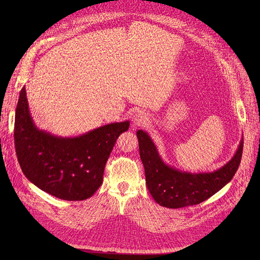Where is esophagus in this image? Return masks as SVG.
Segmentation results:
<instances>
[{
  "label": "esophagus",
  "instance_id": "1",
  "mask_svg": "<svg viewBox=\"0 0 260 260\" xmlns=\"http://www.w3.org/2000/svg\"><path fill=\"white\" fill-rule=\"evenodd\" d=\"M147 121V115L143 111L135 112L132 116L133 126H142Z\"/></svg>",
  "mask_w": 260,
  "mask_h": 260
}]
</instances>
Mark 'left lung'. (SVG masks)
<instances>
[{"label": "left lung", "mask_w": 260, "mask_h": 260, "mask_svg": "<svg viewBox=\"0 0 260 260\" xmlns=\"http://www.w3.org/2000/svg\"><path fill=\"white\" fill-rule=\"evenodd\" d=\"M137 138L148 192L160 206L169 209L194 206L220 190L238 170L243 148L241 138L234 156L224 166L214 172L190 173L167 165L146 132L138 131Z\"/></svg>", "instance_id": "obj_1"}]
</instances>
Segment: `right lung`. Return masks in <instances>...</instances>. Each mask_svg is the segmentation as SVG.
<instances>
[{
    "instance_id": "add662e5",
    "label": "right lung",
    "mask_w": 260,
    "mask_h": 260,
    "mask_svg": "<svg viewBox=\"0 0 260 260\" xmlns=\"http://www.w3.org/2000/svg\"><path fill=\"white\" fill-rule=\"evenodd\" d=\"M129 121L115 122L77 137H61L35 124L25 87L16 109L15 143L20 167L31 183L63 200L91 197L103 182V172L119 136Z\"/></svg>"
}]
</instances>
